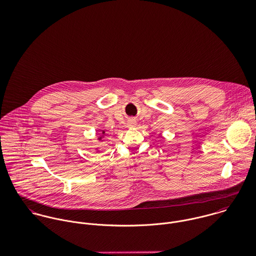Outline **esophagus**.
Segmentation results:
<instances>
[{"label":"esophagus","mask_w":256,"mask_h":256,"mask_svg":"<svg viewBox=\"0 0 256 256\" xmlns=\"http://www.w3.org/2000/svg\"><path fill=\"white\" fill-rule=\"evenodd\" d=\"M133 124H134V123H131V125H133Z\"/></svg>","instance_id":"34e87169"}]
</instances>
